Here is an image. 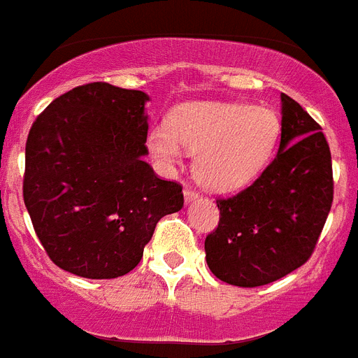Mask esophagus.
<instances>
[{
	"instance_id": "esophagus-1",
	"label": "esophagus",
	"mask_w": 358,
	"mask_h": 358,
	"mask_svg": "<svg viewBox=\"0 0 358 358\" xmlns=\"http://www.w3.org/2000/svg\"><path fill=\"white\" fill-rule=\"evenodd\" d=\"M197 197H199V192H197L196 188H194V186L186 185L185 186V199H186V203H190V201L197 199Z\"/></svg>"
}]
</instances>
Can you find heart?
I'll return each mask as SVG.
<instances>
[{"mask_svg": "<svg viewBox=\"0 0 358 358\" xmlns=\"http://www.w3.org/2000/svg\"><path fill=\"white\" fill-rule=\"evenodd\" d=\"M282 122L276 111L234 102L185 106L170 126L148 135V150L162 166L179 164L185 150L197 153L196 176L212 190L243 188L262 173L278 144Z\"/></svg>", "mask_w": 358, "mask_h": 358, "instance_id": "1", "label": "heart"}]
</instances>
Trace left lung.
<instances>
[{"label":"left lung","mask_w":358,"mask_h":358,"mask_svg":"<svg viewBox=\"0 0 358 358\" xmlns=\"http://www.w3.org/2000/svg\"><path fill=\"white\" fill-rule=\"evenodd\" d=\"M220 223L205 239L215 278L259 287L311 258L333 203L331 152L320 124L282 93L276 157L236 196L217 197Z\"/></svg>","instance_id":"obj_1"}]
</instances>
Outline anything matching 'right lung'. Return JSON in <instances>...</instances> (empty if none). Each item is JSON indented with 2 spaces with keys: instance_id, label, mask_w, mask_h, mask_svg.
Masks as SVG:
<instances>
[{
  "instance_id": "1",
  "label": "right lung",
  "mask_w": 358,
  "mask_h": 358,
  "mask_svg": "<svg viewBox=\"0 0 358 358\" xmlns=\"http://www.w3.org/2000/svg\"><path fill=\"white\" fill-rule=\"evenodd\" d=\"M148 94L108 82L78 85L32 122L23 201L55 265L82 278H119L137 267L182 186L144 161Z\"/></svg>"
}]
</instances>
